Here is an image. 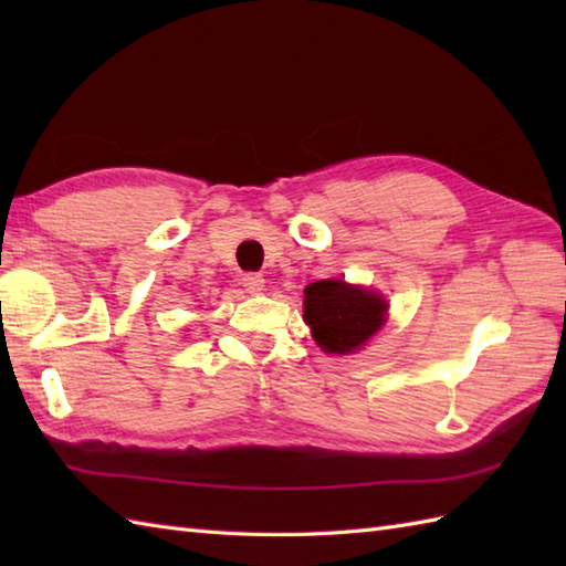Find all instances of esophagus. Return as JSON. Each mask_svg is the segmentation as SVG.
I'll list each match as a JSON object with an SVG mask.
<instances>
[{"mask_svg":"<svg viewBox=\"0 0 566 566\" xmlns=\"http://www.w3.org/2000/svg\"><path fill=\"white\" fill-rule=\"evenodd\" d=\"M243 286H245V292H250V294H260L262 292V286H264V280H262V274H258V272H248V274H243Z\"/></svg>","mask_w":566,"mask_h":566,"instance_id":"obj_1","label":"esophagus"}]
</instances>
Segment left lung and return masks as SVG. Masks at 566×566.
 Here are the masks:
<instances>
[{"label": "left lung", "instance_id": "1", "mask_svg": "<svg viewBox=\"0 0 566 566\" xmlns=\"http://www.w3.org/2000/svg\"><path fill=\"white\" fill-rule=\"evenodd\" d=\"M387 302L363 286L321 280L304 290V321L326 353L347 355L365 345L384 323Z\"/></svg>", "mask_w": 566, "mask_h": 566}]
</instances>
